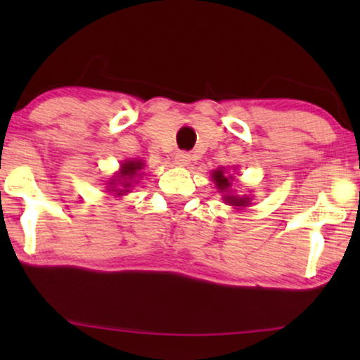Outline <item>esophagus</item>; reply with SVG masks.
I'll return each instance as SVG.
<instances>
[{
  "instance_id": "esophagus-1",
  "label": "esophagus",
  "mask_w": 360,
  "mask_h": 360,
  "mask_svg": "<svg viewBox=\"0 0 360 360\" xmlns=\"http://www.w3.org/2000/svg\"><path fill=\"white\" fill-rule=\"evenodd\" d=\"M190 160H191V157H190L188 152H179V154L175 155V162H176V165H180V167L188 165V164H190Z\"/></svg>"
}]
</instances>
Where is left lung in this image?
Here are the masks:
<instances>
[{
  "instance_id": "8db88e82",
  "label": "left lung",
  "mask_w": 360,
  "mask_h": 360,
  "mask_svg": "<svg viewBox=\"0 0 360 360\" xmlns=\"http://www.w3.org/2000/svg\"><path fill=\"white\" fill-rule=\"evenodd\" d=\"M213 180L216 181V186H218V188L221 190V191H226L231 186V180H233V176H226L224 175V172L223 170H216L214 174H213ZM224 200H226V203H231L233 206H245V205H249V198H240V196H224Z\"/></svg>"
}]
</instances>
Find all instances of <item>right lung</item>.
Masks as SVG:
<instances>
[{"label": "right lung", "mask_w": 360, "mask_h": 360, "mask_svg": "<svg viewBox=\"0 0 360 360\" xmlns=\"http://www.w3.org/2000/svg\"><path fill=\"white\" fill-rule=\"evenodd\" d=\"M142 167H144V164H142V162H139V160H129V162H126V164H122V167H121V172H120V179L117 180H115V181H120L121 179L123 180L121 184H122V186H129L131 185V180L134 179V176L137 175V172H139ZM115 181H111V185H115ZM111 191H117V195H122L124 193V191H127V190H122V188H111Z\"/></svg>", "instance_id": "obj_1"}]
</instances>
